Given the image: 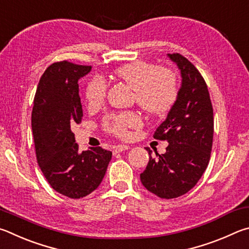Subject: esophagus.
<instances>
[{"label": "esophagus", "instance_id": "esophagus-1", "mask_svg": "<svg viewBox=\"0 0 249 249\" xmlns=\"http://www.w3.org/2000/svg\"><path fill=\"white\" fill-rule=\"evenodd\" d=\"M130 149L129 145H124V144H119V145H116L113 146V152L115 153H119V152H122V151H127Z\"/></svg>", "mask_w": 249, "mask_h": 249}]
</instances>
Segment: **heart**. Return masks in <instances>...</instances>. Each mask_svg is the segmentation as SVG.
I'll list each match as a JSON object with an SVG mask.
<instances>
[{"mask_svg": "<svg viewBox=\"0 0 249 249\" xmlns=\"http://www.w3.org/2000/svg\"><path fill=\"white\" fill-rule=\"evenodd\" d=\"M115 74L134 90L139 106L152 115H162L168 111L176 102L178 83L175 74L169 70L139 61L122 65L116 70ZM106 94V81L100 76L91 78L86 86L85 97L90 107L103 104ZM140 124L141 118L133 112L110 115L104 121L108 132L121 138L128 136L129 129Z\"/></svg>", "mask_w": 249, "mask_h": 249, "instance_id": "1", "label": "heart"}]
</instances>
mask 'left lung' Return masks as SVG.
Segmentation results:
<instances>
[{
    "label": "left lung",
    "mask_w": 249,
    "mask_h": 249,
    "mask_svg": "<svg viewBox=\"0 0 249 249\" xmlns=\"http://www.w3.org/2000/svg\"><path fill=\"white\" fill-rule=\"evenodd\" d=\"M181 74V86L168 115L154 132L166 140L164 154L152 158L140 175L142 185L160 198L173 199L188 193L201 178L210 160L213 108L206 81L197 68L179 53H168Z\"/></svg>",
    "instance_id": "8db88e82"
}]
</instances>
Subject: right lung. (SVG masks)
I'll return each mask as SVG.
<instances>
[{
  "mask_svg": "<svg viewBox=\"0 0 249 249\" xmlns=\"http://www.w3.org/2000/svg\"><path fill=\"white\" fill-rule=\"evenodd\" d=\"M90 70L69 61L52 63L39 81L32 112L39 167L56 193L72 199L97 188L112 155L100 146L81 153L71 130L83 117L77 83Z\"/></svg>",
  "mask_w": 249,
  "mask_h": 249,
  "instance_id": "1",
  "label": "right lung"
}]
</instances>
